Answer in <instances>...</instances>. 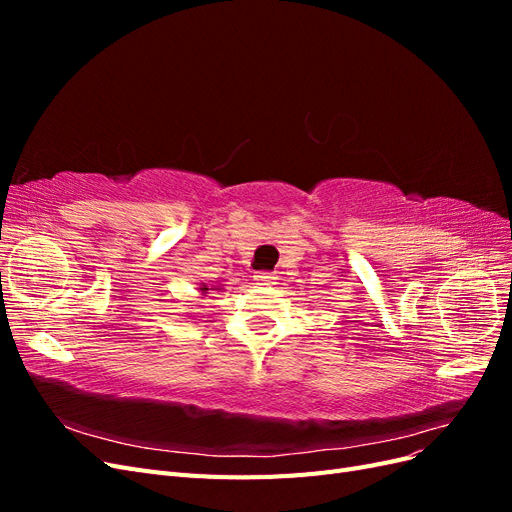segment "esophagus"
Instances as JSON below:
<instances>
[{"mask_svg": "<svg viewBox=\"0 0 512 512\" xmlns=\"http://www.w3.org/2000/svg\"><path fill=\"white\" fill-rule=\"evenodd\" d=\"M254 280L260 284V286H273L277 277L273 273H256Z\"/></svg>", "mask_w": 512, "mask_h": 512, "instance_id": "34e87169", "label": "esophagus"}]
</instances>
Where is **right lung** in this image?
<instances>
[{
    "mask_svg": "<svg viewBox=\"0 0 512 512\" xmlns=\"http://www.w3.org/2000/svg\"><path fill=\"white\" fill-rule=\"evenodd\" d=\"M198 290H200V294H203V297H205V294H207L209 290H222V286H220V284H211V286H209V284H200Z\"/></svg>",
    "mask_w": 512,
    "mask_h": 512,
    "instance_id": "right-lung-1",
    "label": "right lung"
}]
</instances>
